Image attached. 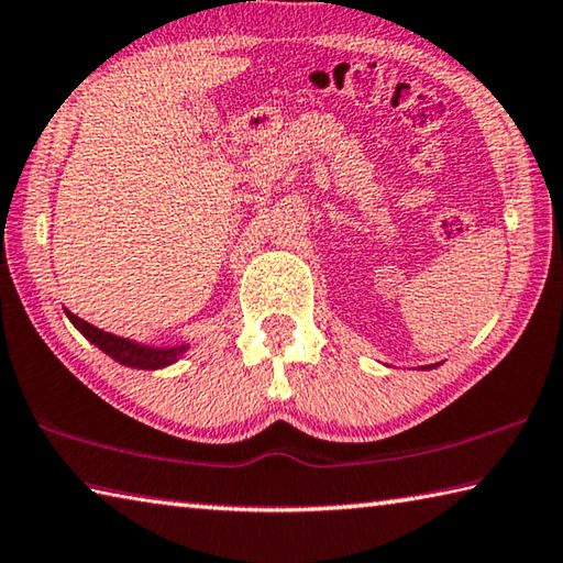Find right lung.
Masks as SVG:
<instances>
[{
    "label": "right lung",
    "instance_id": "obj_1",
    "mask_svg": "<svg viewBox=\"0 0 563 563\" xmlns=\"http://www.w3.org/2000/svg\"><path fill=\"white\" fill-rule=\"evenodd\" d=\"M66 314L88 342L100 346V350H103L108 356H112L115 362L125 364V366H135V369H162V366L175 364L181 356V352H187V344L167 346V350H157V346H142V344L130 342V340H122V336L98 330V327H93L86 320H80V317L70 310H66Z\"/></svg>",
    "mask_w": 563,
    "mask_h": 563
}]
</instances>
